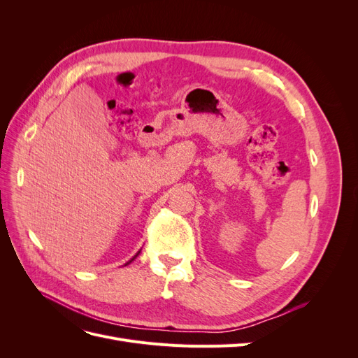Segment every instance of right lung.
<instances>
[{
	"label": "right lung",
	"instance_id": "right-lung-1",
	"mask_svg": "<svg viewBox=\"0 0 358 358\" xmlns=\"http://www.w3.org/2000/svg\"><path fill=\"white\" fill-rule=\"evenodd\" d=\"M138 254H140V251H138V252H137V254H136V255H134V257H133V258H131V259H129V262H128V263H127V264H129V263H131V262H133V259H134V258H136V257H137V255H138Z\"/></svg>",
	"mask_w": 358,
	"mask_h": 358
}]
</instances>
